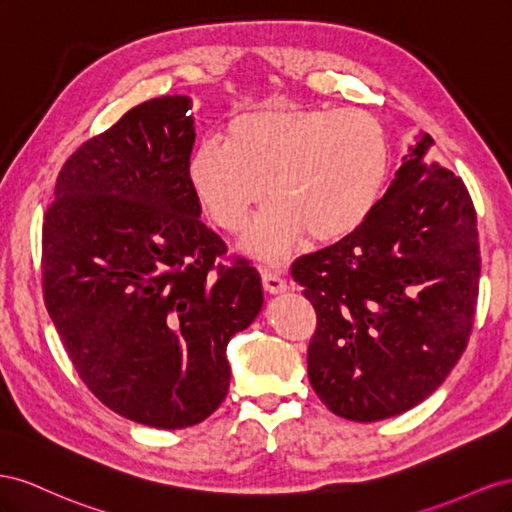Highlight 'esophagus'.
Listing matches in <instances>:
<instances>
[{"label":"esophagus","instance_id":"34e87169","mask_svg":"<svg viewBox=\"0 0 512 512\" xmlns=\"http://www.w3.org/2000/svg\"><path fill=\"white\" fill-rule=\"evenodd\" d=\"M261 281H264V289L268 294H283V291L289 289L287 281L274 270H261Z\"/></svg>","mask_w":512,"mask_h":512}]
</instances>
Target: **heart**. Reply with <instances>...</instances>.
I'll use <instances>...</instances> for the list:
<instances>
[{"label":"heart","mask_w":512,"mask_h":512,"mask_svg":"<svg viewBox=\"0 0 512 512\" xmlns=\"http://www.w3.org/2000/svg\"><path fill=\"white\" fill-rule=\"evenodd\" d=\"M388 173V137L373 115L319 107L244 111L225 143L201 141L188 160V182L218 227L240 231L272 199L242 240L272 264L306 233L324 244L352 236L379 206Z\"/></svg>","instance_id":"heart-1"}]
</instances>
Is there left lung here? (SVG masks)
Returning a JSON list of instances; mask_svg holds the SVG:
<instances>
[{"instance_id":"1","label":"left lung","mask_w":512,"mask_h":512,"mask_svg":"<svg viewBox=\"0 0 512 512\" xmlns=\"http://www.w3.org/2000/svg\"><path fill=\"white\" fill-rule=\"evenodd\" d=\"M414 141L369 221L291 268L317 313L309 382L347 420H384L425 401L472 332L476 212L461 178L427 158L435 141Z\"/></svg>"}]
</instances>
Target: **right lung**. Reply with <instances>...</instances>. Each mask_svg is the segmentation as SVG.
<instances>
[{
  "label": "right lung",
  "instance_id": "add662e5",
  "mask_svg": "<svg viewBox=\"0 0 512 512\" xmlns=\"http://www.w3.org/2000/svg\"><path fill=\"white\" fill-rule=\"evenodd\" d=\"M188 96L145 100L72 154L42 225V291L77 373L109 410L156 429L206 420L227 397V343L264 306L201 223L188 182Z\"/></svg>",
  "mask_w": 512,
  "mask_h": 512
}]
</instances>
